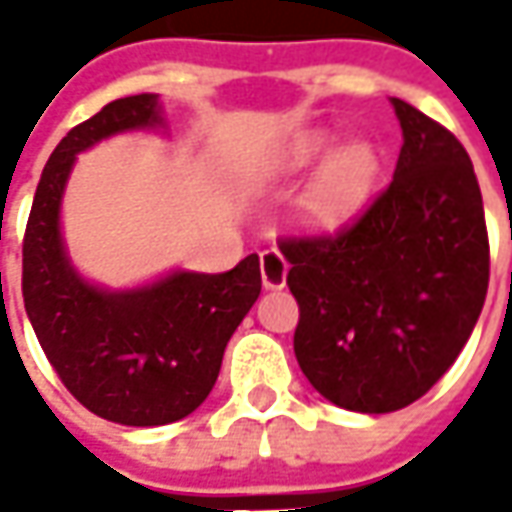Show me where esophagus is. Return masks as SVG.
<instances>
[{
  "label": "esophagus",
  "instance_id": "obj_1",
  "mask_svg": "<svg viewBox=\"0 0 512 512\" xmlns=\"http://www.w3.org/2000/svg\"><path fill=\"white\" fill-rule=\"evenodd\" d=\"M259 265H262V285H265L267 290H279V287H285L287 262L279 250H265Z\"/></svg>",
  "mask_w": 512,
  "mask_h": 512
}]
</instances>
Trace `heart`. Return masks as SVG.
Returning a JSON list of instances; mask_svg holds the SVG:
<instances>
[{
    "label": "heart",
    "mask_w": 512,
    "mask_h": 512,
    "mask_svg": "<svg viewBox=\"0 0 512 512\" xmlns=\"http://www.w3.org/2000/svg\"><path fill=\"white\" fill-rule=\"evenodd\" d=\"M330 145L333 136L327 130H305L293 136L276 159V173L293 176L328 156L299 202V216L313 230H339L350 225L367 207L382 176V156L373 142L353 139L336 150H330Z\"/></svg>",
    "instance_id": "heart-1"
}]
</instances>
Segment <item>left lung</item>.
Instances as JSON below:
<instances>
[{
	"instance_id": "8db88e82",
	"label": "left lung",
	"mask_w": 512,
	"mask_h": 512,
	"mask_svg": "<svg viewBox=\"0 0 512 512\" xmlns=\"http://www.w3.org/2000/svg\"><path fill=\"white\" fill-rule=\"evenodd\" d=\"M393 182L336 236L285 239L293 350L327 402L402 410L442 379L479 322L490 245L462 142L402 99Z\"/></svg>"
}]
</instances>
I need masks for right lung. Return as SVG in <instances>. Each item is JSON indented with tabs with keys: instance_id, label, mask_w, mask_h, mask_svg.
I'll use <instances>...</instances> for the list:
<instances>
[{
	"instance_id": "1",
	"label": "right lung",
	"mask_w": 512,
	"mask_h": 512,
	"mask_svg": "<svg viewBox=\"0 0 512 512\" xmlns=\"http://www.w3.org/2000/svg\"><path fill=\"white\" fill-rule=\"evenodd\" d=\"M156 93L116 99L50 153L22 245V296L33 333L90 413L128 427L179 422L213 390L233 330L262 293L259 256L225 273L170 270L148 285L88 282L62 239V196L82 150L116 133L165 128Z\"/></svg>"
}]
</instances>
